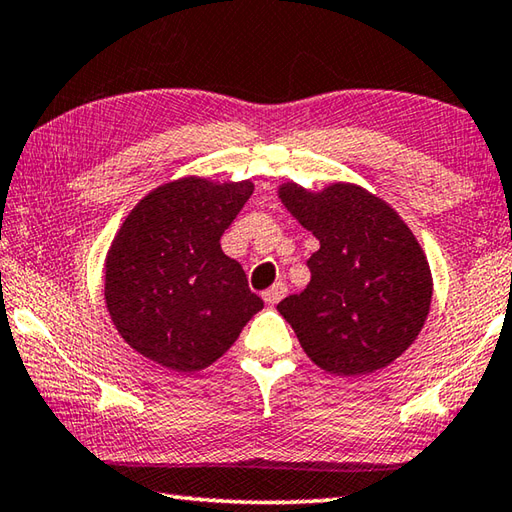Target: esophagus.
Masks as SVG:
<instances>
[{
    "instance_id": "obj_1",
    "label": "esophagus",
    "mask_w": 512,
    "mask_h": 512,
    "mask_svg": "<svg viewBox=\"0 0 512 512\" xmlns=\"http://www.w3.org/2000/svg\"><path fill=\"white\" fill-rule=\"evenodd\" d=\"M286 291H288V288H286V284L284 282H275L271 288H268V291H264V302L266 304H271V306H275L277 302H280L282 300V297L286 295Z\"/></svg>"
}]
</instances>
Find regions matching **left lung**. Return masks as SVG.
<instances>
[{
	"instance_id": "obj_1",
	"label": "left lung",
	"mask_w": 512,
	"mask_h": 512,
	"mask_svg": "<svg viewBox=\"0 0 512 512\" xmlns=\"http://www.w3.org/2000/svg\"><path fill=\"white\" fill-rule=\"evenodd\" d=\"M286 210L320 248L311 282L277 311L315 365L336 376H365L407 351L430 313L432 273L398 212L353 183L309 192L282 183Z\"/></svg>"
}]
</instances>
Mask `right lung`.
I'll use <instances>...</instances> for the list:
<instances>
[{
    "label": "right lung",
    "mask_w": 512,
    "mask_h": 512,
    "mask_svg": "<svg viewBox=\"0 0 512 512\" xmlns=\"http://www.w3.org/2000/svg\"><path fill=\"white\" fill-rule=\"evenodd\" d=\"M253 190L250 181L185 176L138 201L116 232L105 262L107 311L147 360L181 374L206 369L264 309L219 244Z\"/></svg>",
    "instance_id": "add662e5"
}]
</instances>
